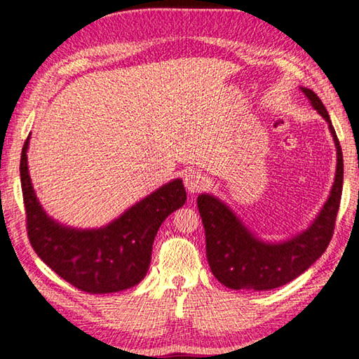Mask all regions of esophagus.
<instances>
[{"mask_svg": "<svg viewBox=\"0 0 359 359\" xmlns=\"http://www.w3.org/2000/svg\"><path fill=\"white\" fill-rule=\"evenodd\" d=\"M184 184L185 188L188 190V193H199L201 190H204L205 187V177L198 171H188L184 175Z\"/></svg>", "mask_w": 359, "mask_h": 359, "instance_id": "esophagus-1", "label": "esophagus"}]
</instances>
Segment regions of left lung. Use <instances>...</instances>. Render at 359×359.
<instances>
[{
	"mask_svg": "<svg viewBox=\"0 0 359 359\" xmlns=\"http://www.w3.org/2000/svg\"><path fill=\"white\" fill-rule=\"evenodd\" d=\"M299 88L327 121L336 145L337 165L330 196L306 229L288 239L269 242L252 233L222 199L209 193L199 194L198 209L205 231V255L210 271L218 282L231 290L267 291L287 285L323 255L332 238L344 184L342 149L317 93L306 87Z\"/></svg>",
	"mask_w": 359,
	"mask_h": 359,
	"instance_id": "8db88e82",
	"label": "left lung"
}]
</instances>
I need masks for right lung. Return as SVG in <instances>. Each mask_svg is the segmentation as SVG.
<instances>
[{"instance_id": "right-lung-1", "label": "right lung", "mask_w": 359, "mask_h": 359, "mask_svg": "<svg viewBox=\"0 0 359 359\" xmlns=\"http://www.w3.org/2000/svg\"><path fill=\"white\" fill-rule=\"evenodd\" d=\"M27 137L20 180L28 239L38 257L72 287L90 294L131 288L147 274L151 245L161 223L187 201L182 179H174L137 201L106 226L81 229L53 220L42 209L28 172Z\"/></svg>"}]
</instances>
